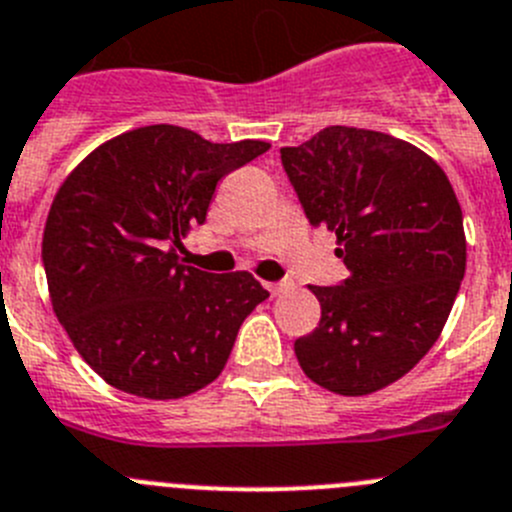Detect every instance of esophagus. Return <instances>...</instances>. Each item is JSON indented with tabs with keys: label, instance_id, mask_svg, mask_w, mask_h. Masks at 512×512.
Listing matches in <instances>:
<instances>
[{
	"label": "esophagus",
	"instance_id": "34e87169",
	"mask_svg": "<svg viewBox=\"0 0 512 512\" xmlns=\"http://www.w3.org/2000/svg\"><path fill=\"white\" fill-rule=\"evenodd\" d=\"M264 287L269 289V292L274 294V297H279V294L289 292V289H292V284H289V281H266Z\"/></svg>",
	"mask_w": 512,
	"mask_h": 512
}]
</instances>
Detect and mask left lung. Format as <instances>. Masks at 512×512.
Masks as SVG:
<instances>
[{"instance_id":"left-lung-1","label":"left lung","mask_w":512,"mask_h":512,"mask_svg":"<svg viewBox=\"0 0 512 512\" xmlns=\"http://www.w3.org/2000/svg\"><path fill=\"white\" fill-rule=\"evenodd\" d=\"M309 223L337 236L350 276L309 287L320 327L294 342L304 375L368 396L409 373L439 340L467 266L462 208L426 152L383 131L327 126L281 147Z\"/></svg>"}]
</instances>
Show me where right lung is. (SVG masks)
Instances as JSON below:
<instances>
[{
    "mask_svg": "<svg viewBox=\"0 0 512 512\" xmlns=\"http://www.w3.org/2000/svg\"><path fill=\"white\" fill-rule=\"evenodd\" d=\"M269 147L154 124L103 142L65 177L42 264L55 317L109 386L170 401L223 373L243 320L269 292L248 271L182 264L175 248L205 223L220 177Z\"/></svg>",
    "mask_w": 512,
    "mask_h": 512,
    "instance_id": "add662e5",
    "label": "right lung"
}]
</instances>
